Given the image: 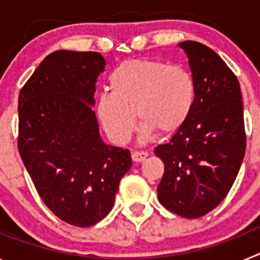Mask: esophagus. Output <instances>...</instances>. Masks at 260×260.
I'll use <instances>...</instances> for the list:
<instances>
[{
  "mask_svg": "<svg viewBox=\"0 0 260 260\" xmlns=\"http://www.w3.org/2000/svg\"><path fill=\"white\" fill-rule=\"evenodd\" d=\"M147 156H148V152H147V151H133L132 152V157L135 162L143 161Z\"/></svg>",
  "mask_w": 260,
  "mask_h": 260,
  "instance_id": "34e87169",
  "label": "esophagus"
}]
</instances>
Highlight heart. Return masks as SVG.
I'll return each instance as SVG.
<instances>
[{"label": "heart", "instance_id": "1", "mask_svg": "<svg viewBox=\"0 0 260 260\" xmlns=\"http://www.w3.org/2000/svg\"><path fill=\"white\" fill-rule=\"evenodd\" d=\"M110 91L98 96V114L105 132L123 144L135 130V113L142 121L141 137L147 139L158 130L180 128L195 102L192 75L181 66L152 59H130L109 75Z\"/></svg>", "mask_w": 260, "mask_h": 260}]
</instances>
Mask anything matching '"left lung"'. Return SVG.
<instances>
[{
  "label": "left lung",
  "mask_w": 260,
  "mask_h": 260,
  "mask_svg": "<svg viewBox=\"0 0 260 260\" xmlns=\"http://www.w3.org/2000/svg\"><path fill=\"white\" fill-rule=\"evenodd\" d=\"M195 82L186 122L155 155L165 165L158 202L177 215L197 219L216 208L231 190L246 151L240 82L211 48L182 41Z\"/></svg>",
  "instance_id": "8db88e82"
}]
</instances>
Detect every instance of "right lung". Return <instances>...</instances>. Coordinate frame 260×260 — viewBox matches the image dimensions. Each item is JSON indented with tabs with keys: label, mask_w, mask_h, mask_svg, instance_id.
Listing matches in <instances>:
<instances>
[{
	"label": "right lung",
	"mask_w": 260,
	"mask_h": 260,
	"mask_svg": "<svg viewBox=\"0 0 260 260\" xmlns=\"http://www.w3.org/2000/svg\"><path fill=\"white\" fill-rule=\"evenodd\" d=\"M105 59L56 50L43 59L18 100V151L40 198L62 221L86 228L113 208L130 151L100 139L93 93Z\"/></svg>",
	"instance_id": "add662e5"
}]
</instances>
